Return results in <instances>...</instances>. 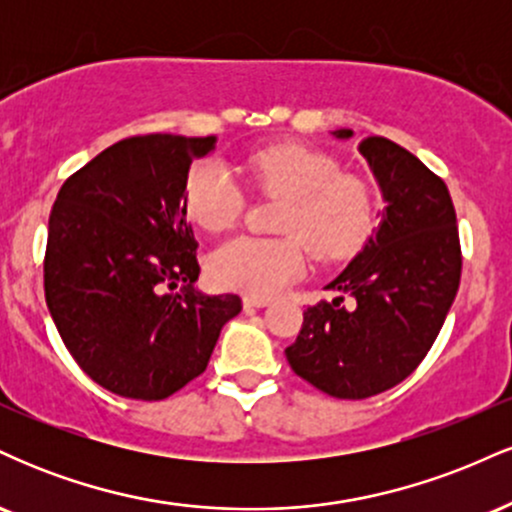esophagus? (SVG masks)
<instances>
[{
  "mask_svg": "<svg viewBox=\"0 0 512 512\" xmlns=\"http://www.w3.org/2000/svg\"><path fill=\"white\" fill-rule=\"evenodd\" d=\"M269 303H272V301H269V298H264V296H245L243 298L245 308H267Z\"/></svg>",
  "mask_w": 512,
  "mask_h": 512,
  "instance_id": "34e87169",
  "label": "esophagus"
}]
</instances>
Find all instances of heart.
<instances>
[{
	"label": "heart",
	"instance_id": "1",
	"mask_svg": "<svg viewBox=\"0 0 512 512\" xmlns=\"http://www.w3.org/2000/svg\"><path fill=\"white\" fill-rule=\"evenodd\" d=\"M255 190L284 199L276 231L284 238L238 236L209 257L216 284L250 296H274L305 269V246L320 260H342L366 243L375 221V195L361 175L342 173L325 151L298 144L269 146L245 163ZM192 221L219 233L240 219L245 195L226 166L192 168L185 187Z\"/></svg>",
	"mask_w": 512,
	"mask_h": 512
}]
</instances>
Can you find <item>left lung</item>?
I'll return each instance as SVG.
<instances>
[{
    "mask_svg": "<svg viewBox=\"0 0 512 512\" xmlns=\"http://www.w3.org/2000/svg\"><path fill=\"white\" fill-rule=\"evenodd\" d=\"M332 137L346 142L351 129ZM358 154L383 195V221L325 286L339 296L310 305L286 349L293 373L337 399L380 395L414 373L448 317L462 272L445 182L385 137H366ZM344 295L355 305L344 306Z\"/></svg>",
    "mask_w": 512,
    "mask_h": 512,
    "instance_id": "8db88e82",
    "label": "left lung"
}]
</instances>
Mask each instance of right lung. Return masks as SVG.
Listing matches in <instances>:
<instances>
[{"label": "right lung", "instance_id": "right-lung-1", "mask_svg": "<svg viewBox=\"0 0 512 512\" xmlns=\"http://www.w3.org/2000/svg\"><path fill=\"white\" fill-rule=\"evenodd\" d=\"M216 137L122 139L62 185L50 211L45 301L64 346L108 392L156 402L204 373L243 303L207 296L185 187ZM180 280L186 286L168 294Z\"/></svg>", "mask_w": 512, "mask_h": 512}]
</instances>
